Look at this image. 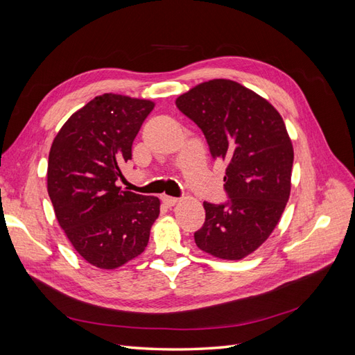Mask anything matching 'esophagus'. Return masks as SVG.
Listing matches in <instances>:
<instances>
[{"label": "esophagus", "instance_id": "34e87169", "mask_svg": "<svg viewBox=\"0 0 355 355\" xmlns=\"http://www.w3.org/2000/svg\"><path fill=\"white\" fill-rule=\"evenodd\" d=\"M161 200H163L164 206H167V207H173V206H176L178 201H179V198H176V197H170V196H163V197H161Z\"/></svg>", "mask_w": 355, "mask_h": 355}]
</instances>
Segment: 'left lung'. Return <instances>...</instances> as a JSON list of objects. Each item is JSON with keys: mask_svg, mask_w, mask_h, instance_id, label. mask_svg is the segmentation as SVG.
<instances>
[{"mask_svg": "<svg viewBox=\"0 0 355 355\" xmlns=\"http://www.w3.org/2000/svg\"><path fill=\"white\" fill-rule=\"evenodd\" d=\"M207 139L213 158L227 163L223 204L204 201L198 249L240 261L270 237L290 196L293 145L282 115L262 96L232 80L201 83L176 99Z\"/></svg>", "mask_w": 355, "mask_h": 355, "instance_id": "obj_1", "label": "left lung"}]
</instances>
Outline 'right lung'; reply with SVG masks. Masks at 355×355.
I'll return each instance as SVG.
<instances>
[{
    "instance_id": "add662e5",
    "label": "right lung",
    "mask_w": 355,
    "mask_h": 355,
    "mask_svg": "<svg viewBox=\"0 0 355 355\" xmlns=\"http://www.w3.org/2000/svg\"><path fill=\"white\" fill-rule=\"evenodd\" d=\"M155 103L105 93L73 112L51 144L47 191L60 228L83 259L115 270L141 254L159 214L157 197L116 185Z\"/></svg>"
}]
</instances>
